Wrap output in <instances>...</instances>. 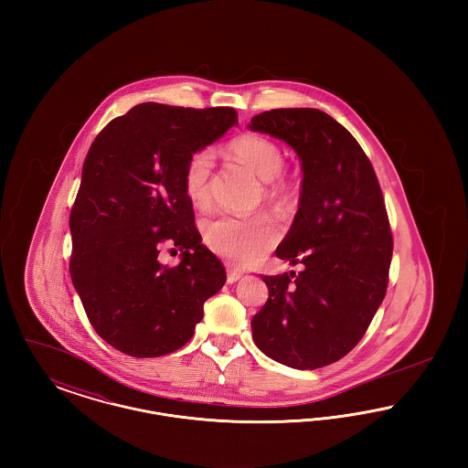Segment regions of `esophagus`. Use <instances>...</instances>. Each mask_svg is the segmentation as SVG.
Returning <instances> with one entry per match:
<instances>
[{"label":"esophagus","instance_id":"esophagus-1","mask_svg":"<svg viewBox=\"0 0 468 468\" xmlns=\"http://www.w3.org/2000/svg\"><path fill=\"white\" fill-rule=\"evenodd\" d=\"M242 277H244L242 271H239V270H228V284H233V282L240 281Z\"/></svg>","mask_w":468,"mask_h":468}]
</instances>
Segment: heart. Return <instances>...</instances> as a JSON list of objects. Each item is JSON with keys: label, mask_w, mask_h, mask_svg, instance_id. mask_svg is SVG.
Instances as JSON below:
<instances>
[{"label": "heart", "mask_w": 468, "mask_h": 468, "mask_svg": "<svg viewBox=\"0 0 468 468\" xmlns=\"http://www.w3.org/2000/svg\"><path fill=\"white\" fill-rule=\"evenodd\" d=\"M228 153L265 182V197L277 210L288 212L294 207L296 186L282 176L284 153L277 142L263 134H240L228 144ZM212 168L214 154L208 149L197 151L184 168V193L197 208L207 207L210 200ZM277 228L263 216L249 219L219 216L203 224V239L208 249L242 267L261 260L277 242Z\"/></svg>", "instance_id": "obj_1"}]
</instances>
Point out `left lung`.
I'll return each instance as SVG.
<instances>
[{
    "label": "left lung",
    "instance_id": "1",
    "mask_svg": "<svg viewBox=\"0 0 468 468\" xmlns=\"http://www.w3.org/2000/svg\"><path fill=\"white\" fill-rule=\"evenodd\" d=\"M250 132L286 142L302 163V191L275 254L302 271L263 275L268 302L252 338L268 357L300 370L346 356L388 288L393 239L372 163L356 138L317 109L254 115Z\"/></svg>",
    "mask_w": 468,
    "mask_h": 468
}]
</instances>
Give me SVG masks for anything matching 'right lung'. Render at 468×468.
I'll return each instance as SVG.
<instances>
[{
    "mask_svg": "<svg viewBox=\"0 0 468 468\" xmlns=\"http://www.w3.org/2000/svg\"><path fill=\"white\" fill-rule=\"evenodd\" d=\"M237 124L229 107L142 103L94 138L69 214V273L92 328L117 351H177L223 288V263L201 244L182 176L189 157ZM163 244L183 250L177 268L156 260Z\"/></svg>",
    "mask_w": 468,
    "mask_h": 468,
    "instance_id": "add662e5",
    "label": "right lung"
}]
</instances>
